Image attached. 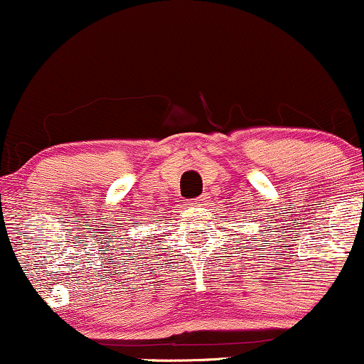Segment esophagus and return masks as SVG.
<instances>
[{
  "mask_svg": "<svg viewBox=\"0 0 364 364\" xmlns=\"http://www.w3.org/2000/svg\"><path fill=\"white\" fill-rule=\"evenodd\" d=\"M195 205L196 207H207L208 205V195H202L198 198H195Z\"/></svg>",
  "mask_w": 364,
  "mask_h": 364,
  "instance_id": "34e87169",
  "label": "esophagus"
}]
</instances>
